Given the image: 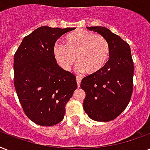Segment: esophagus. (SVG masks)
I'll list each match as a JSON object with an SVG mask.
<instances>
[{"mask_svg": "<svg viewBox=\"0 0 150 150\" xmlns=\"http://www.w3.org/2000/svg\"><path fill=\"white\" fill-rule=\"evenodd\" d=\"M76 81H77V85L78 86H80V83H81V81H82V77H80V76H77L76 77Z\"/></svg>", "mask_w": 150, "mask_h": 150, "instance_id": "1", "label": "esophagus"}]
</instances>
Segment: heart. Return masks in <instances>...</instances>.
I'll list each match as a JSON object with an SVG mask.
<instances>
[{"label": "heart", "instance_id": "1", "mask_svg": "<svg viewBox=\"0 0 150 150\" xmlns=\"http://www.w3.org/2000/svg\"><path fill=\"white\" fill-rule=\"evenodd\" d=\"M53 53L57 64L64 70L70 71L72 68L76 56L79 70L93 75L107 64L110 47L103 36L86 29H77L66 36L64 44L55 43Z\"/></svg>", "mask_w": 150, "mask_h": 150}]
</instances>
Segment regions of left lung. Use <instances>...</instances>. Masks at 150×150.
<instances>
[{"instance_id":"8db88e82","label":"left lung","mask_w":150,"mask_h":150,"mask_svg":"<svg viewBox=\"0 0 150 150\" xmlns=\"http://www.w3.org/2000/svg\"><path fill=\"white\" fill-rule=\"evenodd\" d=\"M87 29L107 39L110 54L102 70L82 79L80 86L86 93L83 108L94 121H112L125 110L132 95L134 63L130 47L105 27Z\"/></svg>"}]
</instances>
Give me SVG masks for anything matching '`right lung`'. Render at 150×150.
<instances>
[{
  "mask_svg": "<svg viewBox=\"0 0 150 150\" xmlns=\"http://www.w3.org/2000/svg\"><path fill=\"white\" fill-rule=\"evenodd\" d=\"M73 29L40 27L25 36L14 56L15 91L25 115L39 125L61 122L77 89L75 75L63 70L53 53L57 39Z\"/></svg>",
  "mask_w": 150,
  "mask_h": 150,
  "instance_id": "1",
  "label": "right lung"
}]
</instances>
